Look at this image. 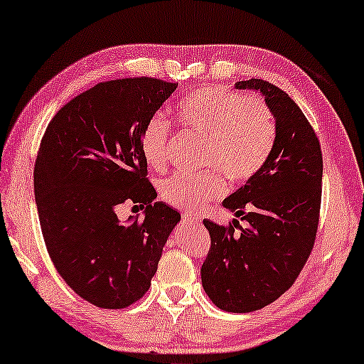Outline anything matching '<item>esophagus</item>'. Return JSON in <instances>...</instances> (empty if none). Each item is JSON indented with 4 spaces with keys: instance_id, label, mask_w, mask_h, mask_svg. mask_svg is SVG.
<instances>
[{
    "instance_id": "1",
    "label": "esophagus",
    "mask_w": 364,
    "mask_h": 364,
    "mask_svg": "<svg viewBox=\"0 0 364 364\" xmlns=\"http://www.w3.org/2000/svg\"><path fill=\"white\" fill-rule=\"evenodd\" d=\"M182 218L185 223H200L201 222L200 217H198L196 214H183Z\"/></svg>"
}]
</instances>
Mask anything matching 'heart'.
I'll list each match as a JSON object with an SVG mask.
<instances>
[{
	"label": "heart",
	"mask_w": 364,
	"mask_h": 364,
	"mask_svg": "<svg viewBox=\"0 0 364 364\" xmlns=\"http://www.w3.org/2000/svg\"><path fill=\"white\" fill-rule=\"evenodd\" d=\"M176 119L185 132L203 139L201 163L212 168L176 174L161 183L163 201L173 208L195 210L220 200L225 177L236 185L250 181L276 144L277 125L267 102L222 87H204L187 95L177 105ZM168 141V122L159 115L149 119L141 133V152L152 168L166 166Z\"/></svg>",
	"instance_id": "b5f03b06"
}]
</instances>
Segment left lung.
<instances>
[{"mask_svg":"<svg viewBox=\"0 0 364 364\" xmlns=\"http://www.w3.org/2000/svg\"><path fill=\"white\" fill-rule=\"evenodd\" d=\"M257 90L276 119V144L262 171L223 201L247 225L203 220L210 249L203 289L218 309L252 312L271 304L299 276L317 235L323 159L317 134L289 95L262 79L236 82Z\"/></svg>","mask_w":364,"mask_h":364,"instance_id":"8db88e82","label":"left lung"}]
</instances>
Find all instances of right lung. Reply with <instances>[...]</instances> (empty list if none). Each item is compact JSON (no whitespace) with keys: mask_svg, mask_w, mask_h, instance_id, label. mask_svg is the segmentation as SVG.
I'll return each instance as SVG.
<instances>
[{"mask_svg":"<svg viewBox=\"0 0 364 364\" xmlns=\"http://www.w3.org/2000/svg\"><path fill=\"white\" fill-rule=\"evenodd\" d=\"M177 88L154 77L101 82L55 114L34 164V196L55 269L101 309H123L150 287L181 214L147 179L141 133ZM144 220L117 217L120 203Z\"/></svg>","mask_w":364,"mask_h":364,"instance_id":"1","label":"right lung"}]
</instances>
